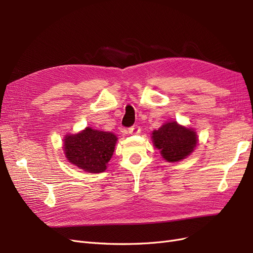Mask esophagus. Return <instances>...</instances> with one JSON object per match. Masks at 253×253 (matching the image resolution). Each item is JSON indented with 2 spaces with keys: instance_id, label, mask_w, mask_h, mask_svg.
<instances>
[{
  "instance_id": "esophagus-1",
  "label": "esophagus",
  "mask_w": 253,
  "mask_h": 253,
  "mask_svg": "<svg viewBox=\"0 0 253 253\" xmlns=\"http://www.w3.org/2000/svg\"><path fill=\"white\" fill-rule=\"evenodd\" d=\"M128 133L131 135H137L140 133V127L138 126H133L128 128Z\"/></svg>"
}]
</instances>
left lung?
Instances as JSON below:
<instances>
[{
	"instance_id": "8db88e82",
	"label": "left lung",
	"mask_w": 253,
	"mask_h": 253,
	"mask_svg": "<svg viewBox=\"0 0 253 253\" xmlns=\"http://www.w3.org/2000/svg\"><path fill=\"white\" fill-rule=\"evenodd\" d=\"M152 140L167 162L176 163L185 159L194 151L197 135L194 129L171 121L153 131Z\"/></svg>"
}]
</instances>
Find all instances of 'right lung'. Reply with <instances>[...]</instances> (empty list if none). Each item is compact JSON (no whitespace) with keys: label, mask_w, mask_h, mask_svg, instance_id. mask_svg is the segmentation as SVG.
Instances as JSON below:
<instances>
[{"label":"right lung","mask_w":253,"mask_h":253,"mask_svg":"<svg viewBox=\"0 0 253 253\" xmlns=\"http://www.w3.org/2000/svg\"><path fill=\"white\" fill-rule=\"evenodd\" d=\"M117 137L110 132H102L91 127L66 135L64 154L70 163L89 173H101L106 169L115 150Z\"/></svg>","instance_id":"right-lung-1"}]
</instances>
